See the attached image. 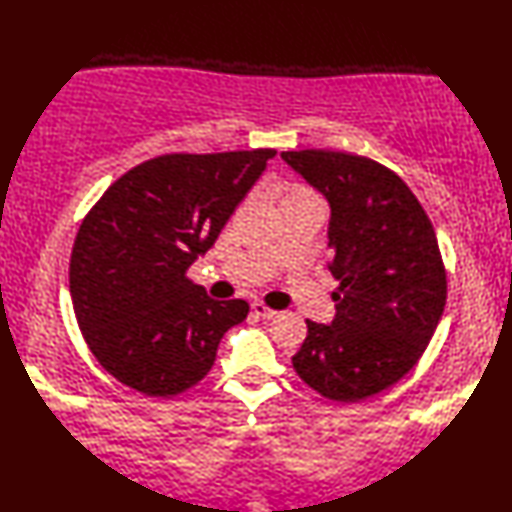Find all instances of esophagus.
<instances>
[{"label": "esophagus", "instance_id": "obj_1", "mask_svg": "<svg viewBox=\"0 0 512 512\" xmlns=\"http://www.w3.org/2000/svg\"><path fill=\"white\" fill-rule=\"evenodd\" d=\"M250 308H253V312L257 314V317H262V319H273V317H275V314H277V310H273V308H268V306H264V303H262V301H255V303H253V306H250Z\"/></svg>", "mask_w": 512, "mask_h": 512}]
</instances>
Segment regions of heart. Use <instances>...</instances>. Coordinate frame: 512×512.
<instances>
[{"mask_svg": "<svg viewBox=\"0 0 512 512\" xmlns=\"http://www.w3.org/2000/svg\"><path fill=\"white\" fill-rule=\"evenodd\" d=\"M303 195H314L310 189H306V187H292L288 193H286V198L284 200H288V198H303Z\"/></svg>", "mask_w": 512, "mask_h": 512, "instance_id": "1", "label": "heart"}]
</instances>
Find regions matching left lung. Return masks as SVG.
<instances>
[{
    "label": "left lung",
    "mask_w": 512,
    "mask_h": 512,
    "mask_svg": "<svg viewBox=\"0 0 512 512\" xmlns=\"http://www.w3.org/2000/svg\"><path fill=\"white\" fill-rule=\"evenodd\" d=\"M330 204L332 323H308L292 356L321 396L356 402L391 387L420 361L447 303L438 237L394 171L345 151L281 154Z\"/></svg>",
    "instance_id": "left-lung-1"
}]
</instances>
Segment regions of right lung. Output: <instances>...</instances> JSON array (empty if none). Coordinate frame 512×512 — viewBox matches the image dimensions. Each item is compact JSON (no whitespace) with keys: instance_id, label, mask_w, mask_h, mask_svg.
Segmentation results:
<instances>
[{"instance_id":"right-lung-1","label":"right lung","mask_w":512,"mask_h":512,"mask_svg":"<svg viewBox=\"0 0 512 512\" xmlns=\"http://www.w3.org/2000/svg\"><path fill=\"white\" fill-rule=\"evenodd\" d=\"M275 149L167 154L118 178L76 233L74 314L92 354L145 396H176L211 372L217 345L248 314L187 279Z\"/></svg>"}]
</instances>
